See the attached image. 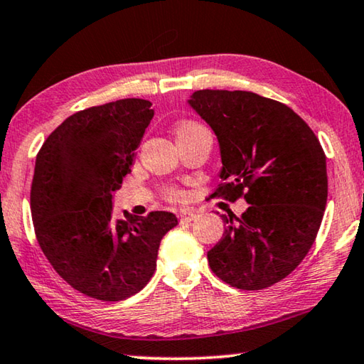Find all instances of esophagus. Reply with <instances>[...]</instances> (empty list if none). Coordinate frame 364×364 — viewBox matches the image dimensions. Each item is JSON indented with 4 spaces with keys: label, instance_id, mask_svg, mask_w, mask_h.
<instances>
[{
    "label": "esophagus",
    "instance_id": "1",
    "mask_svg": "<svg viewBox=\"0 0 364 364\" xmlns=\"http://www.w3.org/2000/svg\"><path fill=\"white\" fill-rule=\"evenodd\" d=\"M196 217H197V215L194 212L184 210V212L180 213V221H181V223H189V221H193Z\"/></svg>",
    "mask_w": 364,
    "mask_h": 364
}]
</instances>
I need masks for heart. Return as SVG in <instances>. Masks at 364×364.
I'll return each mask as SVG.
<instances>
[{"label":"heart","mask_w":364,"mask_h":364,"mask_svg":"<svg viewBox=\"0 0 364 364\" xmlns=\"http://www.w3.org/2000/svg\"><path fill=\"white\" fill-rule=\"evenodd\" d=\"M199 130H205L204 127L200 125V123H196V122H183L180 125L176 127V139L180 136H184V134H189V133H194V132H199ZM167 199L168 200H178L181 199V193L178 189H170L167 193Z\"/></svg>","instance_id":"obj_1"}]
</instances>
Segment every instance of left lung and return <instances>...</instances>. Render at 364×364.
Instances as JSON below:
<instances>
[{"mask_svg": "<svg viewBox=\"0 0 364 364\" xmlns=\"http://www.w3.org/2000/svg\"><path fill=\"white\" fill-rule=\"evenodd\" d=\"M188 104L217 134L221 183L210 197L249 208L221 215L223 237L208 250L221 281L260 291L284 279L315 242L328 200L321 144L304 119L286 104L250 91L199 90Z\"/></svg>", "mask_w": 364, "mask_h": 364, "instance_id": "left-lung-1", "label": "left lung"}]
</instances>
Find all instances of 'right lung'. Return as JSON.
<instances>
[{
	"label": "right lung",
	"mask_w": 364,
	"mask_h": 364,
	"mask_svg": "<svg viewBox=\"0 0 364 364\" xmlns=\"http://www.w3.org/2000/svg\"><path fill=\"white\" fill-rule=\"evenodd\" d=\"M120 100L80 110L49 134L36 156L30 208L38 244L67 284L117 301L152 278L170 212L114 218L112 194L132 171L154 109Z\"/></svg>",
	"instance_id": "obj_1"
}]
</instances>
